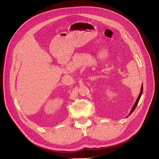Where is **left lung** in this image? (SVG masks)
Masks as SVG:
<instances>
[{"label": "left lung", "mask_w": 159, "mask_h": 159, "mask_svg": "<svg viewBox=\"0 0 159 159\" xmlns=\"http://www.w3.org/2000/svg\"><path fill=\"white\" fill-rule=\"evenodd\" d=\"M143 85H142V86H141V92H140V94H139V97H138V98H137V101H136L135 103H134V105H133V108H132V109H131V111L130 112V114H131V113L133 112V111L134 110V109L136 108L137 105H138L139 101V99H140V98H141V97L142 93H143ZM130 114H129V115H130Z\"/></svg>", "instance_id": "1"}]
</instances>
